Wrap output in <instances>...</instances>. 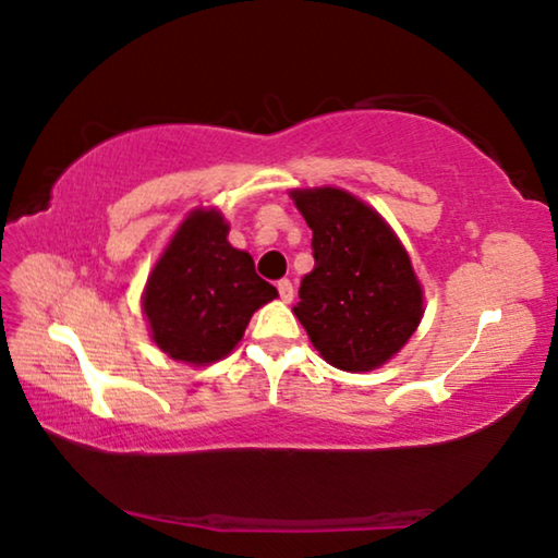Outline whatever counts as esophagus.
<instances>
[{"label":"esophagus","instance_id":"obj_1","mask_svg":"<svg viewBox=\"0 0 558 558\" xmlns=\"http://www.w3.org/2000/svg\"><path fill=\"white\" fill-rule=\"evenodd\" d=\"M278 295L282 303H290V300H293V282H290L288 278L278 280Z\"/></svg>","mask_w":558,"mask_h":558}]
</instances>
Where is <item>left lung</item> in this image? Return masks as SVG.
<instances>
[{
    "instance_id": "left-lung-1",
    "label": "left lung",
    "mask_w": 558,
    "mask_h": 558,
    "mask_svg": "<svg viewBox=\"0 0 558 558\" xmlns=\"http://www.w3.org/2000/svg\"><path fill=\"white\" fill-rule=\"evenodd\" d=\"M313 231L315 268L300 280L298 320L332 367L385 365L422 320V288L395 233L340 189L293 191Z\"/></svg>"
}]
</instances>
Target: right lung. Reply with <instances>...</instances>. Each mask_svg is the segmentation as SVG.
<instances>
[{"label":"right lung","mask_w":558,"mask_h":558,"mask_svg":"<svg viewBox=\"0 0 558 558\" xmlns=\"http://www.w3.org/2000/svg\"><path fill=\"white\" fill-rule=\"evenodd\" d=\"M226 235L223 216L193 210L148 278L144 311L156 344L173 360L206 365L226 357L251 315L278 295Z\"/></svg>","instance_id":"1"}]
</instances>
